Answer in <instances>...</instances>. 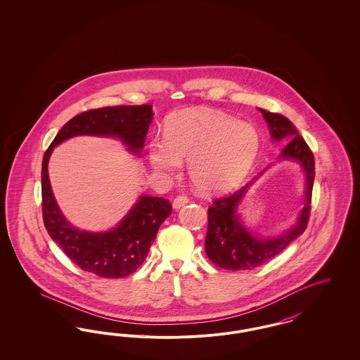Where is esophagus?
Returning a JSON list of instances; mask_svg holds the SVG:
<instances>
[{
    "label": "esophagus",
    "mask_w": 360,
    "mask_h": 360,
    "mask_svg": "<svg viewBox=\"0 0 360 360\" xmlns=\"http://www.w3.org/2000/svg\"><path fill=\"white\" fill-rule=\"evenodd\" d=\"M188 202V198L186 195H176V197L174 198V201H172V206H174L175 209H179V207L186 205Z\"/></svg>",
    "instance_id": "34e87169"
}]
</instances>
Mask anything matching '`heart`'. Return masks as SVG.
Returning a JSON list of instances; mask_svg holds the SVG:
<instances>
[{
    "mask_svg": "<svg viewBox=\"0 0 360 360\" xmlns=\"http://www.w3.org/2000/svg\"><path fill=\"white\" fill-rule=\"evenodd\" d=\"M260 148L257 129L210 109H185L167 121L165 139L150 144L156 172L175 175L188 160L194 186L216 193L236 186L250 172Z\"/></svg>",
    "mask_w": 360,
    "mask_h": 360,
    "instance_id": "1",
    "label": "heart"
}]
</instances>
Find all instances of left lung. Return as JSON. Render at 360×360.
<instances>
[{"mask_svg":"<svg viewBox=\"0 0 360 360\" xmlns=\"http://www.w3.org/2000/svg\"><path fill=\"white\" fill-rule=\"evenodd\" d=\"M260 112L269 124L273 140L288 143L282 150L281 159H294L300 162L305 172V205L297 223L288 232L276 238H257L243 225L236 214V209L243 195L255 179L229 195L213 200V204L207 209L206 255L216 266L231 271L252 270L281 254L292 240L304 233L310 216L311 190L314 182L313 153L288 117L264 109H260Z\"/></svg>","mask_w":360,"mask_h":360,"instance_id":"1","label":"left lung"}]
</instances>
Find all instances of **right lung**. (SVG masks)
<instances>
[{"mask_svg":"<svg viewBox=\"0 0 360 360\" xmlns=\"http://www.w3.org/2000/svg\"><path fill=\"white\" fill-rule=\"evenodd\" d=\"M153 120L151 105H119L90 109L68 121L43 156L41 212L51 239L72 263L86 273L103 278L132 274L148 255L162 223L172 214V204L160 197L143 195L115 229L91 233L71 226L60 213L49 179V159L59 143L79 135L119 137L139 154Z\"/></svg>","mask_w":360,"mask_h":360,"instance_id":"right-lung-1","label":"right lung"}]
</instances>
